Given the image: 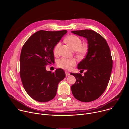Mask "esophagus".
<instances>
[{
  "label": "esophagus",
  "mask_w": 129,
  "mask_h": 129,
  "mask_svg": "<svg viewBox=\"0 0 129 129\" xmlns=\"http://www.w3.org/2000/svg\"><path fill=\"white\" fill-rule=\"evenodd\" d=\"M65 75H66V76L67 77L68 76H69L70 75V73L67 71H65Z\"/></svg>",
  "instance_id": "1"
}]
</instances>
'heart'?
Wrapping results in <instances>:
<instances>
[{"mask_svg":"<svg viewBox=\"0 0 129 129\" xmlns=\"http://www.w3.org/2000/svg\"><path fill=\"white\" fill-rule=\"evenodd\" d=\"M66 42L70 46L71 48L73 51H76L77 53L79 56H84L88 51V47L86 45H82V40L79 37L75 35H70L68 36L65 39ZM61 45V43L59 42L55 46L53 52L55 54L58 53L59 47ZM76 64L74 60H69L67 59H62L60 60L58 63L59 67L66 69L70 70L72 66H75Z\"/></svg>","mask_w":129,"mask_h":129,"instance_id":"heart-1","label":"heart"}]
</instances>
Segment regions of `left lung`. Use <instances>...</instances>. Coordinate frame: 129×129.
I'll return each instance as SVG.
<instances>
[{"instance_id":"8db88e82","label":"left lung","mask_w":129,"mask_h":129,"mask_svg":"<svg viewBox=\"0 0 129 129\" xmlns=\"http://www.w3.org/2000/svg\"><path fill=\"white\" fill-rule=\"evenodd\" d=\"M72 33L85 38L88 41V52L78 65V68L86 72L70 73L76 79L71 87L72 93L78 100L83 102L94 101L106 90L112 69L111 53L106 40L92 30L71 31Z\"/></svg>"}]
</instances>
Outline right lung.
Here are the masks:
<instances>
[{
	"label": "right lung",
	"instance_id": "obj_1",
	"mask_svg": "<svg viewBox=\"0 0 129 129\" xmlns=\"http://www.w3.org/2000/svg\"><path fill=\"white\" fill-rule=\"evenodd\" d=\"M66 30L50 31L39 30L33 34L22 47L20 58V74L27 94L39 102L52 100L57 94L59 83L65 77L61 68L53 73L46 66L54 63V48Z\"/></svg>",
	"mask_w": 129,
	"mask_h": 129
}]
</instances>
